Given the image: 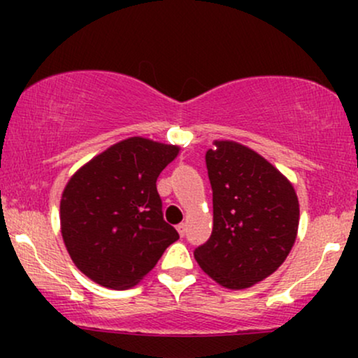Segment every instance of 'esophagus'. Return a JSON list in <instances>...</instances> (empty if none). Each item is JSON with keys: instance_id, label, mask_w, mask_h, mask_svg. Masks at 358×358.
<instances>
[{"instance_id": "obj_1", "label": "esophagus", "mask_w": 358, "mask_h": 358, "mask_svg": "<svg viewBox=\"0 0 358 358\" xmlns=\"http://www.w3.org/2000/svg\"><path fill=\"white\" fill-rule=\"evenodd\" d=\"M176 231H178V234H180V236H185V232H187V225H185V224H178V225H176Z\"/></svg>"}]
</instances>
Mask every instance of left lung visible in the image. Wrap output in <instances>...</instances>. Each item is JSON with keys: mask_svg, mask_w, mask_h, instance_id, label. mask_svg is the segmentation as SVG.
Segmentation results:
<instances>
[{"mask_svg": "<svg viewBox=\"0 0 358 358\" xmlns=\"http://www.w3.org/2000/svg\"><path fill=\"white\" fill-rule=\"evenodd\" d=\"M205 159L213 227L210 239L193 256L220 286L245 289L269 278L293 249L298 195L276 166L241 143L215 139Z\"/></svg>", "mask_w": 358, "mask_h": 358, "instance_id": "8db88e82", "label": "left lung"}]
</instances>
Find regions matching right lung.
<instances>
[{
	"mask_svg": "<svg viewBox=\"0 0 358 358\" xmlns=\"http://www.w3.org/2000/svg\"><path fill=\"white\" fill-rule=\"evenodd\" d=\"M178 145L133 136L71 176L60 199V232L77 269L109 289L136 286L178 232L163 220L156 178Z\"/></svg>",
	"mask_w": 358,
	"mask_h": 358,
	"instance_id": "add662e5",
	"label": "right lung"
}]
</instances>
